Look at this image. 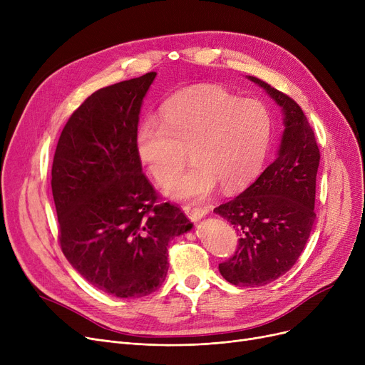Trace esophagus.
<instances>
[{"label": "esophagus", "instance_id": "34e87169", "mask_svg": "<svg viewBox=\"0 0 365 365\" xmlns=\"http://www.w3.org/2000/svg\"><path fill=\"white\" fill-rule=\"evenodd\" d=\"M183 212H185V215L192 220V222H198V220H201L208 212H207V208H202V207H190V205H185L183 207Z\"/></svg>", "mask_w": 365, "mask_h": 365}]
</instances>
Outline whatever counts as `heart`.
I'll return each mask as SVG.
<instances>
[{"label": "heart", "mask_w": 365, "mask_h": 365, "mask_svg": "<svg viewBox=\"0 0 365 365\" xmlns=\"http://www.w3.org/2000/svg\"><path fill=\"white\" fill-rule=\"evenodd\" d=\"M161 123H143L136 134L139 158L164 183L180 170L190 150L195 167L164 186L175 200H195L216 185L234 190L260 170L272 138V118L256 99H240L220 87L175 96L161 109Z\"/></svg>", "instance_id": "b5f03b06"}]
</instances>
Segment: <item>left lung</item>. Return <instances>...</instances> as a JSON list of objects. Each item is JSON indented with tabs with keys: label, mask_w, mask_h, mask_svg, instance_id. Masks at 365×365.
<instances>
[{
	"label": "left lung",
	"mask_w": 365,
	"mask_h": 365,
	"mask_svg": "<svg viewBox=\"0 0 365 365\" xmlns=\"http://www.w3.org/2000/svg\"><path fill=\"white\" fill-rule=\"evenodd\" d=\"M277 102L284 115L278 157L242 194L215 208L240 235L235 255L219 264L238 287H260L289 272L308 242L317 215L319 149L302 108L279 90L248 76Z\"/></svg>",
	"instance_id": "left-lung-1"
}]
</instances>
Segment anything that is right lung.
<instances>
[{"label":"right lung","mask_w":365,"mask_h":365,"mask_svg":"<svg viewBox=\"0 0 365 365\" xmlns=\"http://www.w3.org/2000/svg\"><path fill=\"white\" fill-rule=\"evenodd\" d=\"M157 72L94 91L57 142L51 190L62 252L84 279L115 297L155 292L168 242L192 229L142 173L136 148L143 98Z\"/></svg>","instance_id":"right-lung-1"}]
</instances>
